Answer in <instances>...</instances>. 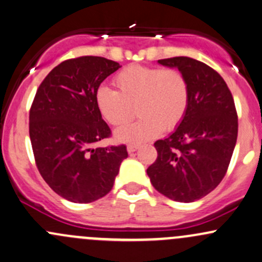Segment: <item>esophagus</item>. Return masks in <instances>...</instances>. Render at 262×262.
<instances>
[{"label": "esophagus", "mask_w": 262, "mask_h": 262, "mask_svg": "<svg viewBox=\"0 0 262 262\" xmlns=\"http://www.w3.org/2000/svg\"><path fill=\"white\" fill-rule=\"evenodd\" d=\"M139 147H140L139 145H134V143H131V145L127 146V152H128V154H132V152L136 151V149L139 148Z\"/></svg>", "instance_id": "esophagus-1"}]
</instances>
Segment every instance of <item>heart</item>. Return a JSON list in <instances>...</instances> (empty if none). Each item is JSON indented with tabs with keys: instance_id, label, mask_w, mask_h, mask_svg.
Returning <instances> with one entry per match:
<instances>
[{
	"instance_id": "obj_1",
	"label": "heart",
	"mask_w": 262,
	"mask_h": 262,
	"mask_svg": "<svg viewBox=\"0 0 262 262\" xmlns=\"http://www.w3.org/2000/svg\"><path fill=\"white\" fill-rule=\"evenodd\" d=\"M116 90L101 86L95 93L100 115L113 126L125 125L134 117L136 107L140 119L116 131V140L142 142L161 131L178 127L189 105V84L176 68L132 64L114 76Z\"/></svg>"
}]
</instances>
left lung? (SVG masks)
Instances as JSON below:
<instances>
[{
  "label": "left lung",
  "instance_id": "obj_1",
  "mask_svg": "<svg viewBox=\"0 0 262 262\" xmlns=\"http://www.w3.org/2000/svg\"><path fill=\"white\" fill-rule=\"evenodd\" d=\"M176 67L189 84L183 121L155 142L157 158L147 168L151 183L169 199L198 201L224 178L237 139V113L230 89L218 72L188 57L158 60Z\"/></svg>",
  "mask_w": 262,
  "mask_h": 262
}]
</instances>
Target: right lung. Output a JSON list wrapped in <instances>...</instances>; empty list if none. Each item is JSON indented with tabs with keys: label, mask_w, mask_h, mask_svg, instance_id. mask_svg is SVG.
<instances>
[{
	"label": "right lung",
	"mask_w": 262,
	"mask_h": 262,
	"mask_svg": "<svg viewBox=\"0 0 262 262\" xmlns=\"http://www.w3.org/2000/svg\"><path fill=\"white\" fill-rule=\"evenodd\" d=\"M120 68L102 57L72 58L44 78L29 110V137L44 181L67 201L92 203L114 186L125 145L98 147L111 130L95 104L100 84Z\"/></svg>",
	"instance_id": "right-lung-1"
}]
</instances>
